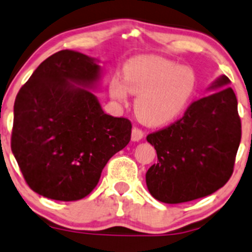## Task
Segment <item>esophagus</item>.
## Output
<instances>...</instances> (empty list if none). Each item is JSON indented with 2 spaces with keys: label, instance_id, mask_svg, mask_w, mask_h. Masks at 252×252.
<instances>
[{
  "label": "esophagus",
  "instance_id": "esophagus-1",
  "mask_svg": "<svg viewBox=\"0 0 252 252\" xmlns=\"http://www.w3.org/2000/svg\"><path fill=\"white\" fill-rule=\"evenodd\" d=\"M143 136H144V131L141 130L140 128L134 126V128L131 129V140L133 141H139L140 139H143Z\"/></svg>",
  "mask_w": 252,
  "mask_h": 252
}]
</instances>
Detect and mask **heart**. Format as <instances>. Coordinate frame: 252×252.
Wrapping results in <instances>:
<instances>
[{"instance_id":"heart-1","label":"heart","mask_w":252,"mask_h":252,"mask_svg":"<svg viewBox=\"0 0 252 252\" xmlns=\"http://www.w3.org/2000/svg\"><path fill=\"white\" fill-rule=\"evenodd\" d=\"M123 81L113 79L109 94L118 101L136 94L134 111L150 126H163L182 113L196 89L193 70L158 56H138L123 67Z\"/></svg>"}]
</instances>
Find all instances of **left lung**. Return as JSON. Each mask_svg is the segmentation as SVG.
Here are the masks:
<instances>
[{"instance_id": "8db88e82", "label": "left lung", "mask_w": 252, "mask_h": 252, "mask_svg": "<svg viewBox=\"0 0 252 252\" xmlns=\"http://www.w3.org/2000/svg\"><path fill=\"white\" fill-rule=\"evenodd\" d=\"M229 82L220 76L212 86L219 91L193 101L180 119L146 136L158 154V162L146 172L155 199L178 204L203 198L231 177L241 121Z\"/></svg>"}]
</instances>
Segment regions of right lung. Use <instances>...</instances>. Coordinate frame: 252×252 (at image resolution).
<instances>
[{
  "label": "right lung",
  "instance_id": "1",
  "mask_svg": "<svg viewBox=\"0 0 252 252\" xmlns=\"http://www.w3.org/2000/svg\"><path fill=\"white\" fill-rule=\"evenodd\" d=\"M98 75L94 59L60 50L36 67L17 94L11 149L27 185L40 196L85 198L109 158L130 141V121L106 114L96 96L82 89Z\"/></svg>",
  "mask_w": 252,
  "mask_h": 252
}]
</instances>
